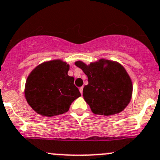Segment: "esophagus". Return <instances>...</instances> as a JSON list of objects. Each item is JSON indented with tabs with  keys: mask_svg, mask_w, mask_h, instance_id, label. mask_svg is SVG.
Instances as JSON below:
<instances>
[{
	"mask_svg": "<svg viewBox=\"0 0 160 160\" xmlns=\"http://www.w3.org/2000/svg\"><path fill=\"white\" fill-rule=\"evenodd\" d=\"M83 87H81V88H80V92L81 93V94H83Z\"/></svg>",
	"mask_w": 160,
	"mask_h": 160,
	"instance_id": "34e87169",
	"label": "esophagus"
}]
</instances>
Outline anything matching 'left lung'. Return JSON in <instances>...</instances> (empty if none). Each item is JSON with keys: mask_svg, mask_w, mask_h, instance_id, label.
I'll list each match as a JSON object with an SVG mask.
<instances>
[{"mask_svg": "<svg viewBox=\"0 0 160 160\" xmlns=\"http://www.w3.org/2000/svg\"><path fill=\"white\" fill-rule=\"evenodd\" d=\"M75 65L88 77V84L83 88V96L94 114L111 116L126 108L131 99L133 86L123 66L102 58L90 65L81 61Z\"/></svg>", "mask_w": 160, "mask_h": 160, "instance_id": "8db88e82", "label": "left lung"}]
</instances>
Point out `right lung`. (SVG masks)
<instances>
[{
    "label": "right lung",
    "instance_id": "right-lung-1",
    "mask_svg": "<svg viewBox=\"0 0 160 160\" xmlns=\"http://www.w3.org/2000/svg\"><path fill=\"white\" fill-rule=\"evenodd\" d=\"M69 69L67 63L57 59L41 63L29 73L25 97L36 112L49 117L63 114L81 96Z\"/></svg>",
    "mask_w": 160,
    "mask_h": 160
}]
</instances>
